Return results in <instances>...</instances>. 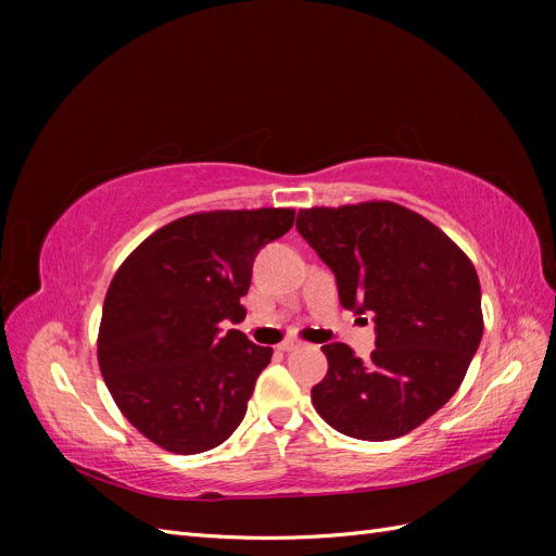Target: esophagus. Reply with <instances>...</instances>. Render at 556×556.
I'll return each mask as SVG.
<instances>
[{
  "mask_svg": "<svg viewBox=\"0 0 556 556\" xmlns=\"http://www.w3.org/2000/svg\"><path fill=\"white\" fill-rule=\"evenodd\" d=\"M301 345H304V343H301V341H282L280 345H278V350H282V352H292V350H299Z\"/></svg>",
  "mask_w": 556,
  "mask_h": 556,
  "instance_id": "34e87169",
  "label": "esophagus"
}]
</instances>
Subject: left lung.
<instances>
[{
  "label": "left lung",
  "instance_id": "1",
  "mask_svg": "<svg viewBox=\"0 0 556 556\" xmlns=\"http://www.w3.org/2000/svg\"><path fill=\"white\" fill-rule=\"evenodd\" d=\"M296 229L339 282L341 304L371 313L376 350L323 348L325 380L311 390L329 427L359 441L417 429L459 390L482 339L480 280L466 252L394 201L301 208Z\"/></svg>",
  "mask_w": 556,
  "mask_h": 556
}]
</instances>
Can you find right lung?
I'll list each match as a JSON object with an SVG mask.
<instances>
[{"mask_svg":"<svg viewBox=\"0 0 556 556\" xmlns=\"http://www.w3.org/2000/svg\"><path fill=\"white\" fill-rule=\"evenodd\" d=\"M294 208L178 217L129 252L104 299L97 362L115 406L150 443L199 454L241 425L274 350L239 329L252 262Z\"/></svg>","mask_w":556,"mask_h":556,"instance_id":"1","label":"right lung"}]
</instances>
